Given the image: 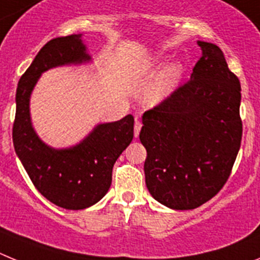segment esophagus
<instances>
[{
	"label": "esophagus",
	"instance_id": "34e87169",
	"mask_svg": "<svg viewBox=\"0 0 260 260\" xmlns=\"http://www.w3.org/2000/svg\"><path fill=\"white\" fill-rule=\"evenodd\" d=\"M141 127H142L141 120H139V119H136V121H135V127H133V131H135V136H136V137H139L140 131H141Z\"/></svg>",
	"mask_w": 260,
	"mask_h": 260
}]
</instances>
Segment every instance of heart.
<instances>
[{
    "instance_id": "1",
    "label": "heart",
    "mask_w": 260,
    "mask_h": 260,
    "mask_svg": "<svg viewBox=\"0 0 260 260\" xmlns=\"http://www.w3.org/2000/svg\"><path fill=\"white\" fill-rule=\"evenodd\" d=\"M160 66L159 58H150L141 64V71L147 72L153 71L156 67ZM182 75V67L180 63H172L166 67L160 74L156 76L154 83L147 89L145 100L149 105H155L159 102L165 101L166 98L170 97L171 93L176 89L177 84Z\"/></svg>"
}]
</instances>
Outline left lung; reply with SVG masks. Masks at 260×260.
I'll use <instances>...</instances> for the list:
<instances>
[{
  "label": "left lung",
  "mask_w": 260,
  "mask_h": 260,
  "mask_svg": "<svg viewBox=\"0 0 260 260\" xmlns=\"http://www.w3.org/2000/svg\"><path fill=\"white\" fill-rule=\"evenodd\" d=\"M202 57L190 80L145 111V182L158 202L193 210L231 176L242 139L241 84L219 46L198 41Z\"/></svg>",
  "instance_id": "obj_1"
}]
</instances>
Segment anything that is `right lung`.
<instances>
[{"label": "right lung", "mask_w": 260, "mask_h": 260, "mask_svg": "<svg viewBox=\"0 0 260 260\" xmlns=\"http://www.w3.org/2000/svg\"><path fill=\"white\" fill-rule=\"evenodd\" d=\"M81 35L50 40L37 53L16 88L13 142L35 188L51 203L67 210L94 205L109 190L116 159L133 139L132 115L100 124L83 142L55 150L37 137L29 118V97L40 75L51 67L89 60Z\"/></svg>", "instance_id": "add662e5"}]
</instances>
